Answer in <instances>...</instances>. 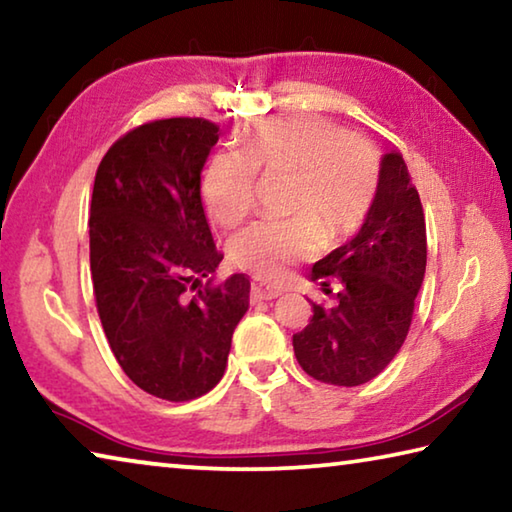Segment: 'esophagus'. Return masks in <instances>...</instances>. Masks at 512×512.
Here are the masks:
<instances>
[{"instance_id": "1", "label": "esophagus", "mask_w": 512, "mask_h": 512, "mask_svg": "<svg viewBox=\"0 0 512 512\" xmlns=\"http://www.w3.org/2000/svg\"><path fill=\"white\" fill-rule=\"evenodd\" d=\"M280 289H271V287H262V284L253 282V289H250V300L253 302H262V300H273L280 296Z\"/></svg>"}]
</instances>
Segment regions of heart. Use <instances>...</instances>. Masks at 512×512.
I'll list each match as a JSON object with an SVG mask.
<instances>
[{"instance_id":"1","label":"heart","mask_w":512,"mask_h":512,"mask_svg":"<svg viewBox=\"0 0 512 512\" xmlns=\"http://www.w3.org/2000/svg\"><path fill=\"white\" fill-rule=\"evenodd\" d=\"M255 173H289L284 207L293 216H268L232 237L237 266L273 282L289 266L316 255L325 239L348 235L363 221L377 192V160L361 140L323 117L296 115L264 121L244 137L239 151L207 162L203 198L212 219L232 228L255 201Z\"/></svg>"}]
</instances>
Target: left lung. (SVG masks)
I'll return each instance as SVG.
<instances>
[{
    "mask_svg": "<svg viewBox=\"0 0 512 512\" xmlns=\"http://www.w3.org/2000/svg\"><path fill=\"white\" fill-rule=\"evenodd\" d=\"M424 268L427 228L418 189L402 153H384L359 232L311 266L309 277L325 293L336 287V305L311 302L309 325L293 334L302 370L334 386H361L377 377L409 334Z\"/></svg>",
    "mask_w": 512,
    "mask_h": 512,
    "instance_id": "left-lung-1",
    "label": "left lung"
}]
</instances>
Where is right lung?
I'll use <instances>...</instances> for the list:
<instances>
[{
  "instance_id": "right-lung-1",
  "label": "right lung",
  "mask_w": 512,
  "mask_h": 512,
  "mask_svg": "<svg viewBox=\"0 0 512 512\" xmlns=\"http://www.w3.org/2000/svg\"><path fill=\"white\" fill-rule=\"evenodd\" d=\"M219 126L160 119L110 146L90 205V271L103 332L128 379L187 402L219 384L250 280L205 282L223 255L201 201Z\"/></svg>"
}]
</instances>
